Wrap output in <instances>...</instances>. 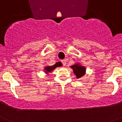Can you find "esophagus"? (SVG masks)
Returning a JSON list of instances; mask_svg holds the SVG:
<instances>
[{
  "instance_id": "1",
  "label": "esophagus",
  "mask_w": 122,
  "mask_h": 122,
  "mask_svg": "<svg viewBox=\"0 0 122 122\" xmlns=\"http://www.w3.org/2000/svg\"><path fill=\"white\" fill-rule=\"evenodd\" d=\"M62 64H63V66H65L66 64V60H62Z\"/></svg>"
}]
</instances>
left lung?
Instances as JSON below:
<instances>
[{"label": "left lung", "instance_id": "1", "mask_svg": "<svg viewBox=\"0 0 122 122\" xmlns=\"http://www.w3.org/2000/svg\"><path fill=\"white\" fill-rule=\"evenodd\" d=\"M71 68L73 69V72L76 76L77 78H80L86 74V67L80 65L79 63L73 65L71 66Z\"/></svg>", "mask_w": 122, "mask_h": 122}]
</instances>
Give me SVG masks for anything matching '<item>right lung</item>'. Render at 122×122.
I'll list each match as a JSON object with an SVG mask.
<instances>
[{"instance_id": "obj_1", "label": "right lung", "mask_w": 122, "mask_h": 122, "mask_svg": "<svg viewBox=\"0 0 122 122\" xmlns=\"http://www.w3.org/2000/svg\"><path fill=\"white\" fill-rule=\"evenodd\" d=\"M62 66V64L61 62H57V63H56L54 65H53V66H46V67L45 68V73L48 74V73H49V72L52 71H53L56 67H58V66Z\"/></svg>"}]
</instances>
